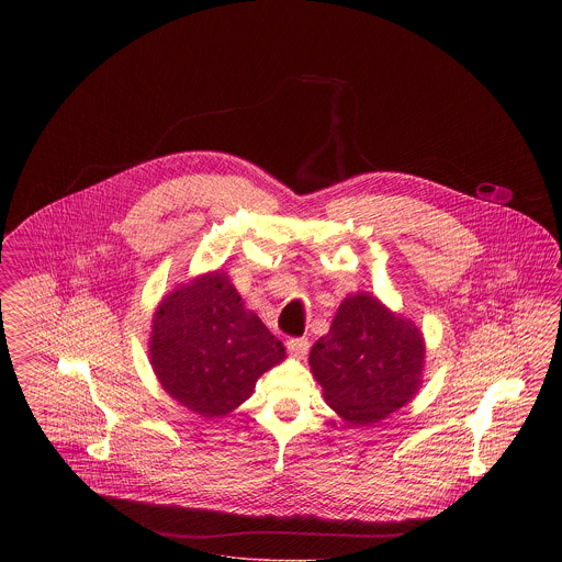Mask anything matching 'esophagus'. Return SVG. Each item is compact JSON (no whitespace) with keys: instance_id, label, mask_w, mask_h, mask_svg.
<instances>
[{"instance_id":"1","label":"esophagus","mask_w":562,"mask_h":562,"mask_svg":"<svg viewBox=\"0 0 562 562\" xmlns=\"http://www.w3.org/2000/svg\"><path fill=\"white\" fill-rule=\"evenodd\" d=\"M286 348H289V353L294 356V358H305L307 356V351H310V341L305 339V337H299V339H289L286 341Z\"/></svg>"}]
</instances>
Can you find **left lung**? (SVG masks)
<instances>
[{"label":"left lung","instance_id":"1","mask_svg":"<svg viewBox=\"0 0 562 562\" xmlns=\"http://www.w3.org/2000/svg\"><path fill=\"white\" fill-rule=\"evenodd\" d=\"M310 369L346 424L373 426L422 390L426 339L411 318L360 291L341 301L328 333L310 351Z\"/></svg>","mask_w":562,"mask_h":562}]
</instances>
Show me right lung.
<instances>
[{
	"label": "right lung",
	"mask_w": 562,
	"mask_h": 562,
	"mask_svg": "<svg viewBox=\"0 0 562 562\" xmlns=\"http://www.w3.org/2000/svg\"><path fill=\"white\" fill-rule=\"evenodd\" d=\"M284 358L282 341L244 307L223 269L177 284L151 318L149 362L161 390L206 419L236 411Z\"/></svg>",
	"instance_id": "right-lung-1"
}]
</instances>
